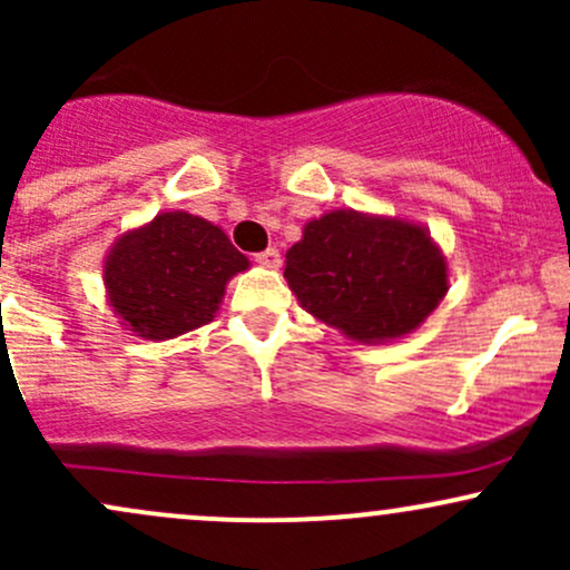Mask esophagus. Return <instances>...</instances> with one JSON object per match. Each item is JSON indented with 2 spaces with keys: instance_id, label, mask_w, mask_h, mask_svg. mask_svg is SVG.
I'll return each mask as SVG.
<instances>
[{
  "instance_id": "1",
  "label": "esophagus",
  "mask_w": 570,
  "mask_h": 570,
  "mask_svg": "<svg viewBox=\"0 0 570 570\" xmlns=\"http://www.w3.org/2000/svg\"><path fill=\"white\" fill-rule=\"evenodd\" d=\"M254 259H257V263L265 265V267H278L281 265V254H278L276 246L265 248V252H259V254H254Z\"/></svg>"
}]
</instances>
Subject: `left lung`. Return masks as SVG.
Returning <instances> with one entry per match:
<instances>
[{
  "label": "left lung",
  "mask_w": 570,
  "mask_h": 570,
  "mask_svg": "<svg viewBox=\"0 0 570 570\" xmlns=\"http://www.w3.org/2000/svg\"><path fill=\"white\" fill-rule=\"evenodd\" d=\"M284 276L307 313L362 343L407 335L448 292V265L421 227L356 212L307 222Z\"/></svg>",
  "instance_id": "8db88e82"
}]
</instances>
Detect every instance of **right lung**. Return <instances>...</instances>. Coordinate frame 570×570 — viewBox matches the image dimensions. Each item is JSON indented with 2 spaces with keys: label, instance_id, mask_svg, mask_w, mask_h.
Wrapping results in <instances>:
<instances>
[{
  "label": "right lung",
  "instance_id": "right-lung-1",
  "mask_svg": "<svg viewBox=\"0 0 570 570\" xmlns=\"http://www.w3.org/2000/svg\"><path fill=\"white\" fill-rule=\"evenodd\" d=\"M246 267L248 259L219 227L171 212L117 240L104 284L136 335L166 340L212 322L225 284Z\"/></svg>",
  "mask_w": 570,
  "mask_h": 570
}]
</instances>
